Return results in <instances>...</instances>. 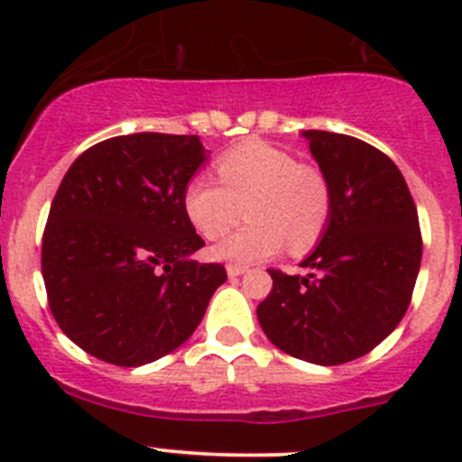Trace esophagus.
Returning <instances> with one entry per match:
<instances>
[{
	"instance_id": "1",
	"label": "esophagus",
	"mask_w": 462,
	"mask_h": 462,
	"mask_svg": "<svg viewBox=\"0 0 462 462\" xmlns=\"http://www.w3.org/2000/svg\"><path fill=\"white\" fill-rule=\"evenodd\" d=\"M227 277H232V279H235V277H241V274H245V273H248V265H239V263H230V265H227Z\"/></svg>"
}]
</instances>
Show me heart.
Listing matches in <instances>:
<instances>
[{
	"label": "heart",
	"mask_w": 462,
	"mask_h": 462,
	"mask_svg": "<svg viewBox=\"0 0 462 462\" xmlns=\"http://www.w3.org/2000/svg\"><path fill=\"white\" fill-rule=\"evenodd\" d=\"M217 171L221 185L194 176L183 192L185 214L205 239L226 235L241 212L250 218L214 245L217 259L245 265L273 257L283 245L291 253H306L324 235L333 197L319 167L297 162L282 147L253 141L223 153Z\"/></svg>",
	"instance_id": "obj_1"
}]
</instances>
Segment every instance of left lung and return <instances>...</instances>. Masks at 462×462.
Returning <instances> with one entry per match:
<instances>
[{
  "label": "left lung",
  "instance_id": "1",
  "mask_svg": "<svg viewBox=\"0 0 462 462\" xmlns=\"http://www.w3.org/2000/svg\"><path fill=\"white\" fill-rule=\"evenodd\" d=\"M328 179L333 208L306 274L268 270L257 306L265 337L297 360L344 365L374 351L404 318L422 259L416 203L380 149L333 132H301Z\"/></svg>",
  "mask_w": 462,
  "mask_h": 462
}]
</instances>
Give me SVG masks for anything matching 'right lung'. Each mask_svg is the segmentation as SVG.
<instances>
[{
    "instance_id": "right-lung-1",
    "label": "right lung",
    "mask_w": 462,
    "mask_h": 462,
    "mask_svg": "<svg viewBox=\"0 0 462 462\" xmlns=\"http://www.w3.org/2000/svg\"><path fill=\"white\" fill-rule=\"evenodd\" d=\"M208 153L199 136L129 134L73 161L51 203L42 277L62 333L88 356L141 366L201 324L221 263L192 259L205 241L183 208Z\"/></svg>"
}]
</instances>
